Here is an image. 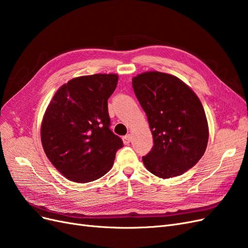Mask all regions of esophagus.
<instances>
[{
	"label": "esophagus",
	"mask_w": 248,
	"mask_h": 248,
	"mask_svg": "<svg viewBox=\"0 0 248 248\" xmlns=\"http://www.w3.org/2000/svg\"><path fill=\"white\" fill-rule=\"evenodd\" d=\"M123 142L125 145H128L129 142L132 140V136L131 134H127V136H125V137H123Z\"/></svg>",
	"instance_id": "34e87169"
}]
</instances>
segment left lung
<instances>
[{
  "mask_svg": "<svg viewBox=\"0 0 248 248\" xmlns=\"http://www.w3.org/2000/svg\"><path fill=\"white\" fill-rule=\"evenodd\" d=\"M133 91L145 110L154 146L142 156L146 169L168 179L184 174L204 155L209 127L197 94L177 77L147 71L132 78Z\"/></svg>",
  "mask_w": 248,
  "mask_h": 248,
  "instance_id": "left-lung-1",
  "label": "left lung"
}]
</instances>
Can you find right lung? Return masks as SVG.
<instances>
[{
    "label": "right lung",
    "instance_id": "add662e5",
    "mask_svg": "<svg viewBox=\"0 0 248 248\" xmlns=\"http://www.w3.org/2000/svg\"><path fill=\"white\" fill-rule=\"evenodd\" d=\"M118 74H93L59 88L44 112L41 142L49 161L70 181L92 182L111 169L123 141L109 129L108 99Z\"/></svg>",
    "mask_w": 248,
    "mask_h": 248
}]
</instances>
